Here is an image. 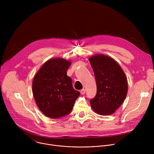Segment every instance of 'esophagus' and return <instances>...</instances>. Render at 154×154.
<instances>
[{
  "label": "esophagus",
  "mask_w": 154,
  "mask_h": 154,
  "mask_svg": "<svg viewBox=\"0 0 154 154\" xmlns=\"http://www.w3.org/2000/svg\"><path fill=\"white\" fill-rule=\"evenodd\" d=\"M85 89H82V90H80V94H81L83 95V94H85Z\"/></svg>",
  "instance_id": "esophagus-1"
}]
</instances>
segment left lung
<instances>
[{
	"instance_id": "obj_1",
	"label": "left lung",
	"mask_w": 154,
	"mask_h": 154,
	"mask_svg": "<svg viewBox=\"0 0 154 154\" xmlns=\"http://www.w3.org/2000/svg\"><path fill=\"white\" fill-rule=\"evenodd\" d=\"M89 61L97 85L96 95L90 100L91 108L100 115L113 114L124 102L127 94L125 74L114 59L105 55H93Z\"/></svg>"
}]
</instances>
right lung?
<instances>
[{"mask_svg": "<svg viewBox=\"0 0 154 154\" xmlns=\"http://www.w3.org/2000/svg\"><path fill=\"white\" fill-rule=\"evenodd\" d=\"M71 62L64 58L48 60L35 74L32 92L41 112L53 119L69 115L80 92L74 89L67 75Z\"/></svg>", "mask_w": 154, "mask_h": 154, "instance_id": "obj_1", "label": "right lung"}]
</instances>
